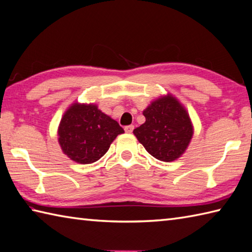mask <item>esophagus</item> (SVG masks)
<instances>
[{
  "instance_id": "34e87169",
  "label": "esophagus",
  "mask_w": 252,
  "mask_h": 252,
  "mask_svg": "<svg viewBox=\"0 0 252 252\" xmlns=\"http://www.w3.org/2000/svg\"><path fill=\"white\" fill-rule=\"evenodd\" d=\"M133 130H134V126H126L125 127V131H126V133H132Z\"/></svg>"
}]
</instances>
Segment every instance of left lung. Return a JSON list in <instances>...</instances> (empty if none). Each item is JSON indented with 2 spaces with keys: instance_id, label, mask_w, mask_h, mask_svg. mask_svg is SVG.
<instances>
[{
  "instance_id": "left-lung-1",
  "label": "left lung",
  "mask_w": 252,
  "mask_h": 252,
  "mask_svg": "<svg viewBox=\"0 0 252 252\" xmlns=\"http://www.w3.org/2000/svg\"><path fill=\"white\" fill-rule=\"evenodd\" d=\"M143 115L145 122L133 133L145 150L156 159L166 162L181 157L194 132L185 106L167 93L153 100L143 110Z\"/></svg>"
}]
</instances>
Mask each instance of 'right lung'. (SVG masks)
Here are the masks:
<instances>
[{
	"label": "right lung",
	"mask_w": 252,
	"mask_h": 252,
	"mask_svg": "<svg viewBox=\"0 0 252 252\" xmlns=\"http://www.w3.org/2000/svg\"><path fill=\"white\" fill-rule=\"evenodd\" d=\"M125 130L96 103L73 102L61 118L58 141L63 154L78 164H92L106 154Z\"/></svg>",
	"instance_id": "right-lung-1"
}]
</instances>
